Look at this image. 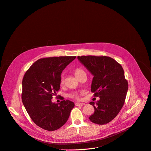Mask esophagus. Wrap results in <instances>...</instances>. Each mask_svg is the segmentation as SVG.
Masks as SVG:
<instances>
[{"label":"esophagus","instance_id":"34e87169","mask_svg":"<svg viewBox=\"0 0 151 151\" xmlns=\"http://www.w3.org/2000/svg\"><path fill=\"white\" fill-rule=\"evenodd\" d=\"M85 104L84 103H75V106H84Z\"/></svg>","mask_w":151,"mask_h":151}]
</instances>
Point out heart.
<instances>
[{
	"label": "heart",
	"instance_id": "heart-1",
	"mask_svg": "<svg viewBox=\"0 0 151 151\" xmlns=\"http://www.w3.org/2000/svg\"><path fill=\"white\" fill-rule=\"evenodd\" d=\"M83 72H84L83 70L81 68H77L75 71V76H77L78 75H80V73H83ZM64 83V80H63V77L62 76L61 80H60V84H63ZM83 94V92H80V93H77V92H73V93H71L69 94L68 97L71 98V99H73L75 100H80V96Z\"/></svg>",
	"mask_w": 151,
	"mask_h": 151
}]
</instances>
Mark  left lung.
Here are the masks:
<instances>
[{"label":"left lung","mask_w":151,"mask_h":151,"mask_svg":"<svg viewBox=\"0 0 151 151\" xmlns=\"http://www.w3.org/2000/svg\"><path fill=\"white\" fill-rule=\"evenodd\" d=\"M78 59L94 76L91 91L100 98L89 103L94 112L89 119L98 124L108 123L120 112L128 88L122 65L107 56H78Z\"/></svg>","instance_id":"1"}]
</instances>
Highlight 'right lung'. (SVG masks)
<instances>
[{"mask_svg": "<svg viewBox=\"0 0 151 151\" xmlns=\"http://www.w3.org/2000/svg\"><path fill=\"white\" fill-rule=\"evenodd\" d=\"M75 56L42 58L36 61L26 72L22 81V99L34 123L47 131H55L68 120L74 102L63 100L52 102L60 89L61 73Z\"/></svg>", "mask_w": 151, "mask_h": 151, "instance_id": "obj_1", "label": "right lung"}]
</instances>
